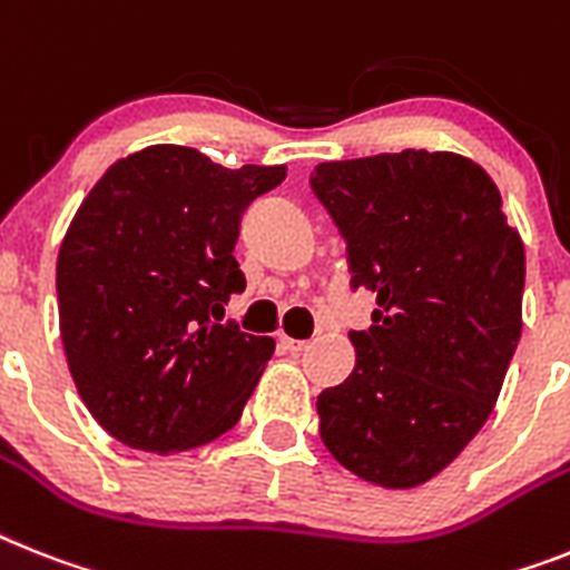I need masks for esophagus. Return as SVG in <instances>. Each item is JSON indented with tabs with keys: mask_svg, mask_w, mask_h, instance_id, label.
I'll list each match as a JSON object with an SVG mask.
<instances>
[{
	"mask_svg": "<svg viewBox=\"0 0 570 570\" xmlns=\"http://www.w3.org/2000/svg\"><path fill=\"white\" fill-rule=\"evenodd\" d=\"M279 346L285 352H291V355H299V352H303L305 346H308V343H305V341H294V337H288V335H279Z\"/></svg>",
	"mask_w": 570,
	"mask_h": 570,
	"instance_id": "esophagus-1",
	"label": "esophagus"
}]
</instances>
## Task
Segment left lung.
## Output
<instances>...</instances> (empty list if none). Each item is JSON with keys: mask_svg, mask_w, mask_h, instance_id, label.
<instances>
[{"mask_svg": "<svg viewBox=\"0 0 570 570\" xmlns=\"http://www.w3.org/2000/svg\"><path fill=\"white\" fill-rule=\"evenodd\" d=\"M312 191L346 242L352 291H373L355 370L317 396L320 436L387 489L431 481L469 445L521 337L524 244L481 166L449 150L320 163Z\"/></svg>", "mask_w": 570, "mask_h": 570, "instance_id": "1", "label": "left lung"}]
</instances>
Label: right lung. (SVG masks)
Instances as JSON below:
<instances>
[{
  "mask_svg": "<svg viewBox=\"0 0 570 570\" xmlns=\"http://www.w3.org/2000/svg\"><path fill=\"white\" fill-rule=\"evenodd\" d=\"M285 166L227 168L150 145L92 186L60 244L66 361L96 422L130 449L186 451L238 422L274 337L224 317L242 215Z\"/></svg>",
  "mask_w": 570,
  "mask_h": 570,
  "instance_id": "right-lung-1",
  "label": "right lung"
}]
</instances>
